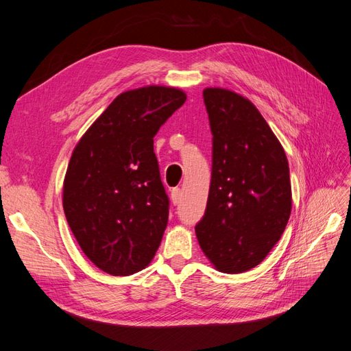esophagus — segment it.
<instances>
[{
  "label": "esophagus",
  "mask_w": 351,
  "mask_h": 351,
  "mask_svg": "<svg viewBox=\"0 0 351 351\" xmlns=\"http://www.w3.org/2000/svg\"><path fill=\"white\" fill-rule=\"evenodd\" d=\"M180 196H182V192H180L178 187H176V189L171 190V202H173L174 205H177L178 202H180Z\"/></svg>",
  "instance_id": "1"
}]
</instances>
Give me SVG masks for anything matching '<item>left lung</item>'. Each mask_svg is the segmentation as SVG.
<instances>
[{
	"label": "left lung",
	"mask_w": 351,
	"mask_h": 351,
	"mask_svg": "<svg viewBox=\"0 0 351 351\" xmlns=\"http://www.w3.org/2000/svg\"><path fill=\"white\" fill-rule=\"evenodd\" d=\"M204 101L212 132V176L196 237L218 271L240 274L267 258L289 222V161L247 98L206 88Z\"/></svg>",
	"instance_id": "obj_1"
}]
</instances>
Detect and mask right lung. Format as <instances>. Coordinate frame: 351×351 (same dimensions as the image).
<instances>
[{
    "label": "right lung",
    "mask_w": 351,
    "mask_h": 351,
    "mask_svg": "<svg viewBox=\"0 0 351 351\" xmlns=\"http://www.w3.org/2000/svg\"><path fill=\"white\" fill-rule=\"evenodd\" d=\"M186 98L155 84L123 92L74 147L62 208L83 253L104 272H139L161 244L169 200L154 137Z\"/></svg>",
    "instance_id": "add662e5"
}]
</instances>
